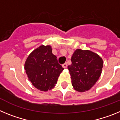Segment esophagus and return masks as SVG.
<instances>
[{
  "label": "esophagus",
  "mask_w": 120,
  "mask_h": 120,
  "mask_svg": "<svg viewBox=\"0 0 120 120\" xmlns=\"http://www.w3.org/2000/svg\"><path fill=\"white\" fill-rule=\"evenodd\" d=\"M62 67H63L64 68H66L67 67V63H64V64H62Z\"/></svg>",
  "instance_id": "obj_1"
}]
</instances>
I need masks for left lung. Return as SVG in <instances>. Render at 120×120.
Returning <instances> with one entry per match:
<instances>
[{"label":"left lung","mask_w":120,"mask_h":120,"mask_svg":"<svg viewBox=\"0 0 120 120\" xmlns=\"http://www.w3.org/2000/svg\"><path fill=\"white\" fill-rule=\"evenodd\" d=\"M71 64L68 66L75 90L88 91L93 87L101 75L103 60L97 54L90 50L77 49L71 59Z\"/></svg>","instance_id":"obj_1"}]
</instances>
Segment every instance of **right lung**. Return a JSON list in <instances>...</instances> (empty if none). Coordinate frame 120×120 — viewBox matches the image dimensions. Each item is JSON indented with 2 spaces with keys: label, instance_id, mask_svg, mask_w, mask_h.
<instances>
[{
  "label": "right lung",
  "instance_id": "add662e5",
  "mask_svg": "<svg viewBox=\"0 0 120 120\" xmlns=\"http://www.w3.org/2000/svg\"><path fill=\"white\" fill-rule=\"evenodd\" d=\"M24 69L35 87L47 91L55 86L64 68L52 53L51 46L41 45L29 55Z\"/></svg>",
  "mask_w": 120,
  "mask_h": 120
}]
</instances>
